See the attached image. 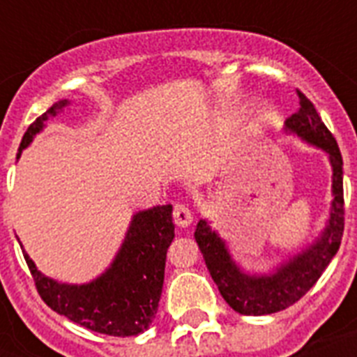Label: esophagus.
<instances>
[{"instance_id": "obj_1", "label": "esophagus", "mask_w": 357, "mask_h": 357, "mask_svg": "<svg viewBox=\"0 0 357 357\" xmlns=\"http://www.w3.org/2000/svg\"><path fill=\"white\" fill-rule=\"evenodd\" d=\"M174 222L179 228H187L192 222V213L189 211V207L183 206V204H176L174 206Z\"/></svg>"}]
</instances>
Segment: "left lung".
Wrapping results in <instances>:
<instances>
[{
  "label": "left lung",
  "mask_w": 357,
  "mask_h": 357,
  "mask_svg": "<svg viewBox=\"0 0 357 357\" xmlns=\"http://www.w3.org/2000/svg\"><path fill=\"white\" fill-rule=\"evenodd\" d=\"M298 92L300 107L285 120V131L326 151L332 165V207L326 228L300 254L271 274H248L237 265L222 237L207 220L196 224L195 238L222 298L241 315H271L298 302L326 271L341 246L344 229L343 157L337 140L324 126L315 105Z\"/></svg>",
  "instance_id": "left-lung-1"
}]
</instances>
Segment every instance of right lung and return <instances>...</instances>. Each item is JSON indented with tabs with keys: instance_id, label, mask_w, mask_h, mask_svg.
<instances>
[{
	"instance_id": "right-lung-1",
	"label": "right lung",
	"mask_w": 357,
	"mask_h": 357,
	"mask_svg": "<svg viewBox=\"0 0 357 357\" xmlns=\"http://www.w3.org/2000/svg\"><path fill=\"white\" fill-rule=\"evenodd\" d=\"M68 105V100L55 103L38 116L20 142L22 150L44 129L50 116ZM174 238L172 206H155L133 215L119 254L102 276L81 285L59 283L44 276L29 255L25 263L35 280L36 291L59 315H64L92 332L129 337L148 330L159 307L167 250Z\"/></svg>"
}]
</instances>
